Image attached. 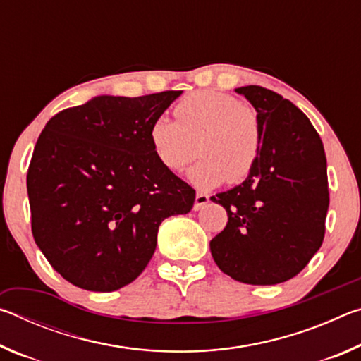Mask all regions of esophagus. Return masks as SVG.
Instances as JSON below:
<instances>
[{
    "label": "esophagus",
    "instance_id": "34e87169",
    "mask_svg": "<svg viewBox=\"0 0 361 361\" xmlns=\"http://www.w3.org/2000/svg\"><path fill=\"white\" fill-rule=\"evenodd\" d=\"M210 200V195L205 194V192H197L195 194V202H194V210H200L204 209V207L209 204Z\"/></svg>",
    "mask_w": 361,
    "mask_h": 361
}]
</instances>
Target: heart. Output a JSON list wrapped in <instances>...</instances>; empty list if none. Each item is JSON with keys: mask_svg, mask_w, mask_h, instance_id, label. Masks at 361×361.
<instances>
[{"mask_svg": "<svg viewBox=\"0 0 361 361\" xmlns=\"http://www.w3.org/2000/svg\"><path fill=\"white\" fill-rule=\"evenodd\" d=\"M173 114L176 121L159 118L149 127L151 146L164 167L178 172L200 149L202 161L189 172L199 188L226 180L239 183L252 173L262 145L261 122L252 108L229 94L197 90L185 97Z\"/></svg>", "mask_w": 361, "mask_h": 361, "instance_id": "1", "label": "heart"}]
</instances>
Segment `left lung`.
Wrapping results in <instances>:
<instances>
[{
    "mask_svg": "<svg viewBox=\"0 0 361 361\" xmlns=\"http://www.w3.org/2000/svg\"><path fill=\"white\" fill-rule=\"evenodd\" d=\"M235 92L258 113L261 154L242 185L210 197L228 212L210 252L237 282L282 283L307 266L325 237V149L307 116L290 100L261 85Z\"/></svg>",
    "mask_w": 361,
    "mask_h": 361,
    "instance_id": "obj_1",
    "label": "left lung"
}]
</instances>
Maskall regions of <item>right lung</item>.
I'll return each mask as SVG.
<instances>
[{"instance_id":"1","label":"right lung","mask_w":361,"mask_h":361,"mask_svg":"<svg viewBox=\"0 0 361 361\" xmlns=\"http://www.w3.org/2000/svg\"><path fill=\"white\" fill-rule=\"evenodd\" d=\"M183 90L100 95L49 119L27 173L32 232L51 266L89 291H114L148 266L164 219L195 191L159 162L149 127Z\"/></svg>"}]
</instances>
